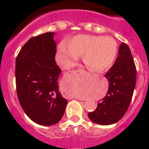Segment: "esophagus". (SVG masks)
Wrapping results in <instances>:
<instances>
[{
  "instance_id": "obj_1",
  "label": "esophagus",
  "mask_w": 149,
  "mask_h": 149,
  "mask_svg": "<svg viewBox=\"0 0 149 149\" xmlns=\"http://www.w3.org/2000/svg\"><path fill=\"white\" fill-rule=\"evenodd\" d=\"M76 99L77 100H80V101H85V99H83V98H78V97H75Z\"/></svg>"
}]
</instances>
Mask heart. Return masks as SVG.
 Returning a JSON list of instances; mask_svg holds the SVG:
<instances>
[{
	"label": "heart",
	"mask_w": 149,
	"mask_h": 149,
	"mask_svg": "<svg viewBox=\"0 0 149 149\" xmlns=\"http://www.w3.org/2000/svg\"><path fill=\"white\" fill-rule=\"evenodd\" d=\"M118 45L111 37L102 36L77 35L60 43L56 60L60 66L69 68L82 56L84 65L93 72H103L113 65L118 55Z\"/></svg>",
	"instance_id": "1"
}]
</instances>
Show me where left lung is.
Masks as SVG:
<instances>
[{"mask_svg":"<svg viewBox=\"0 0 149 149\" xmlns=\"http://www.w3.org/2000/svg\"><path fill=\"white\" fill-rule=\"evenodd\" d=\"M109 88L95 110L88 113L92 122L101 125H112L122 119L131 103L136 85V69L131 50L122 42L115 63L105 74Z\"/></svg>","mask_w":149,"mask_h":149,"instance_id":"8db88e82","label":"left lung"}]
</instances>
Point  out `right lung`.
Instances as JSON below:
<instances>
[{
    "instance_id": "right-lung-1",
    "label": "right lung",
    "mask_w": 149,
    "mask_h": 149,
    "mask_svg": "<svg viewBox=\"0 0 149 149\" xmlns=\"http://www.w3.org/2000/svg\"><path fill=\"white\" fill-rule=\"evenodd\" d=\"M54 33L30 38L15 60L18 101L24 113L36 123L50 126L63 117L67 100L59 91L61 70L56 65Z\"/></svg>"
}]
</instances>
